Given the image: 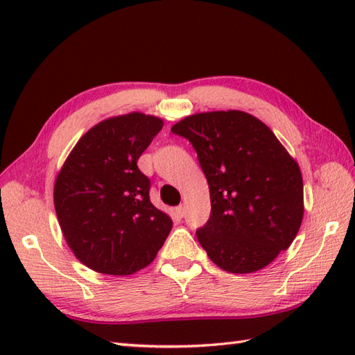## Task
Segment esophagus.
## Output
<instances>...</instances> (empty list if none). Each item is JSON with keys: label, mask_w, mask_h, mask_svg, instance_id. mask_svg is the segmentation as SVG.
Listing matches in <instances>:
<instances>
[{"label": "esophagus", "mask_w": 355, "mask_h": 355, "mask_svg": "<svg viewBox=\"0 0 355 355\" xmlns=\"http://www.w3.org/2000/svg\"><path fill=\"white\" fill-rule=\"evenodd\" d=\"M175 214H177V216L178 218H183L184 216V207L183 206H178V207H175Z\"/></svg>", "instance_id": "1"}]
</instances>
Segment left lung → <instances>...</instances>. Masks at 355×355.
Here are the masks:
<instances>
[{"instance_id":"left-lung-1","label":"left lung","mask_w":355,"mask_h":355,"mask_svg":"<svg viewBox=\"0 0 355 355\" xmlns=\"http://www.w3.org/2000/svg\"><path fill=\"white\" fill-rule=\"evenodd\" d=\"M197 150L207 178L210 218L201 247L229 273H253L286 250L304 218L297 162L270 128L244 111L187 116L171 128Z\"/></svg>"}]
</instances>
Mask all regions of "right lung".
Listing matches in <instances>:
<instances>
[{
    "mask_svg": "<svg viewBox=\"0 0 355 355\" xmlns=\"http://www.w3.org/2000/svg\"><path fill=\"white\" fill-rule=\"evenodd\" d=\"M163 128L143 112L105 119L88 130L58 172L53 201L74 256L97 273L126 276L154 261L172 229L149 200L137 160Z\"/></svg>",
    "mask_w": 355,
    "mask_h": 355,
    "instance_id": "add662e5",
    "label": "right lung"
}]
</instances>
